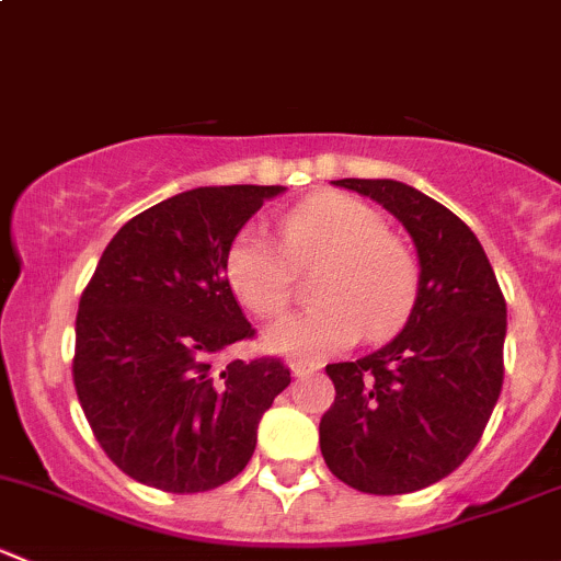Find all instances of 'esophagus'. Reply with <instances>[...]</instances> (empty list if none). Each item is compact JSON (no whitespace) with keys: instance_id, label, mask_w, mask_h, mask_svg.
Masks as SVG:
<instances>
[{"instance_id":"obj_1","label":"esophagus","mask_w":561,"mask_h":561,"mask_svg":"<svg viewBox=\"0 0 561 561\" xmlns=\"http://www.w3.org/2000/svg\"><path fill=\"white\" fill-rule=\"evenodd\" d=\"M317 369H320V366H312V364H290L293 377H309V375H314Z\"/></svg>"}]
</instances>
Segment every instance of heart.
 <instances>
[{"mask_svg":"<svg viewBox=\"0 0 561 561\" xmlns=\"http://www.w3.org/2000/svg\"><path fill=\"white\" fill-rule=\"evenodd\" d=\"M285 249L247 230L228 252V282L239 301L260 317H276L296 293L298 268L325 265L314 298L322 301L265 331V347L301 364L358 342L393 333L415 307L421 287L417 254L386 219L347 195H325L293 208L282 219Z\"/></svg>","mask_w":561,"mask_h":561,"instance_id":"heart-1","label":"heart"}]
</instances>
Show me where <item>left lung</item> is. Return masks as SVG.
I'll return each instance as SVG.
<instances>
[{
    "label": "left lung",
    "mask_w": 561,
    "mask_h": 561,
    "mask_svg": "<svg viewBox=\"0 0 561 561\" xmlns=\"http://www.w3.org/2000/svg\"><path fill=\"white\" fill-rule=\"evenodd\" d=\"M410 233L421 287L396 339L328 364L336 388L320 450L364 494H410L448 478L474 450L505 380L507 307L478 236L443 203L393 179H339Z\"/></svg>",
    "instance_id": "obj_1"
}]
</instances>
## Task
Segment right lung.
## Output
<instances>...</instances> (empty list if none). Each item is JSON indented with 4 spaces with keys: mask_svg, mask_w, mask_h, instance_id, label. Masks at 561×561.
Returning <instances> with one entry per match:
<instances>
[{
    "mask_svg": "<svg viewBox=\"0 0 561 561\" xmlns=\"http://www.w3.org/2000/svg\"><path fill=\"white\" fill-rule=\"evenodd\" d=\"M285 186H197L129 219L105 247L76 317L72 382L107 458L138 483L197 494L233 480L257 423L290 386L279 358H214L252 339L228 252Z\"/></svg>",
    "mask_w": 561,
    "mask_h": 561,
    "instance_id": "right-lung-1",
    "label": "right lung"
}]
</instances>
